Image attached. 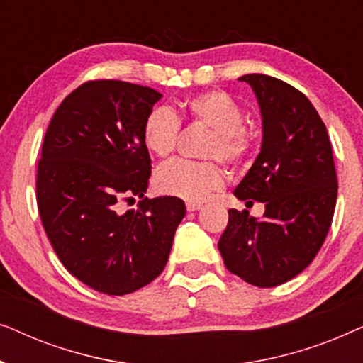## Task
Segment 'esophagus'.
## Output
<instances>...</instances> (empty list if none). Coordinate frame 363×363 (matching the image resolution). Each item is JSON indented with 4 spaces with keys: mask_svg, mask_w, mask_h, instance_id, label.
<instances>
[{
    "mask_svg": "<svg viewBox=\"0 0 363 363\" xmlns=\"http://www.w3.org/2000/svg\"><path fill=\"white\" fill-rule=\"evenodd\" d=\"M186 210H188V211H198V210H201V205H200V203H191V201H188V203H186Z\"/></svg>",
    "mask_w": 363,
    "mask_h": 363,
    "instance_id": "esophagus-1",
    "label": "esophagus"
}]
</instances>
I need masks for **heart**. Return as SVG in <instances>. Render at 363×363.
<instances>
[{
  "label": "heart",
  "mask_w": 363,
  "mask_h": 363,
  "mask_svg": "<svg viewBox=\"0 0 363 363\" xmlns=\"http://www.w3.org/2000/svg\"><path fill=\"white\" fill-rule=\"evenodd\" d=\"M186 116L211 128V137L203 148V157L220 158L230 165H240L251 150V137L242 127L245 116L230 94L210 91L198 94L182 104ZM180 122L167 107H155L147 113L142 137L147 150L167 157L177 145ZM225 173L213 162L172 160L158 168L155 186L163 195L200 203L220 191Z\"/></svg>",
  "instance_id": "heart-1"
}]
</instances>
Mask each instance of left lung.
Listing matches in <instances>:
<instances>
[{
    "instance_id": "1",
    "label": "left lung",
    "mask_w": 363,
    "mask_h": 363,
    "mask_svg": "<svg viewBox=\"0 0 363 363\" xmlns=\"http://www.w3.org/2000/svg\"><path fill=\"white\" fill-rule=\"evenodd\" d=\"M262 121L261 152L236 186L238 200L264 203L261 220L230 210L218 242L228 271L257 287L292 279L329 233L337 175L327 128L304 94L266 74H246Z\"/></svg>"
}]
</instances>
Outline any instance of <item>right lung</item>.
I'll return each mask as SVG.
<instances>
[{"mask_svg": "<svg viewBox=\"0 0 363 363\" xmlns=\"http://www.w3.org/2000/svg\"><path fill=\"white\" fill-rule=\"evenodd\" d=\"M162 94L123 81L82 84L54 112L38 165L39 216L64 267L108 296L150 284L165 267L186 208L145 196L142 127ZM141 201L123 211L122 201Z\"/></svg>", "mask_w": 363, "mask_h": 363, "instance_id": "obj_1", "label": "right lung"}]
</instances>
